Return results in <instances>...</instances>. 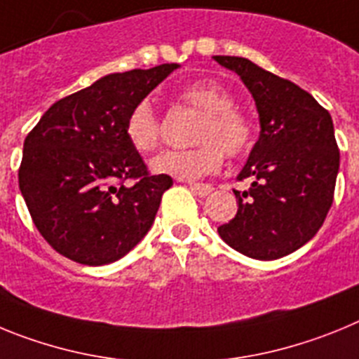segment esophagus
I'll return each instance as SVG.
<instances>
[{
    "label": "esophagus",
    "instance_id": "obj_1",
    "mask_svg": "<svg viewBox=\"0 0 359 359\" xmlns=\"http://www.w3.org/2000/svg\"><path fill=\"white\" fill-rule=\"evenodd\" d=\"M190 190L194 192V194H198L199 198H205V196H208L212 192V185H205V183H189Z\"/></svg>",
    "mask_w": 359,
    "mask_h": 359
}]
</instances>
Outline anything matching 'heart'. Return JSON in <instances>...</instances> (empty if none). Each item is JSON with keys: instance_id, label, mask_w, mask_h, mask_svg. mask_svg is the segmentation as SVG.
I'll list each match as a JSON object with an SVG mask.
<instances>
[{"instance_id": "heart-1", "label": "heart", "mask_w": 359, "mask_h": 359, "mask_svg": "<svg viewBox=\"0 0 359 359\" xmlns=\"http://www.w3.org/2000/svg\"><path fill=\"white\" fill-rule=\"evenodd\" d=\"M180 98L187 106L201 111L196 126L194 149L165 151L151 160L154 174L174 176L177 180H199L219 170L223 152L239 156L252 145V123L237 107L233 97L214 81H198L183 88ZM126 138L140 154L152 152L160 144L161 126L156 111L149 100H140L126 120Z\"/></svg>"}]
</instances>
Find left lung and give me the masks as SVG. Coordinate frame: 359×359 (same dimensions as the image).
I'll list each match as a JSON object with an SVG mask.
<instances>
[{
    "instance_id": "obj_1",
    "label": "left lung",
    "mask_w": 359,
    "mask_h": 359,
    "mask_svg": "<svg viewBox=\"0 0 359 359\" xmlns=\"http://www.w3.org/2000/svg\"><path fill=\"white\" fill-rule=\"evenodd\" d=\"M237 73L255 100L261 135L237 180H252L236 217L217 228L228 246L259 261L302 248L325 221L340 170L327 109L313 95L244 57L214 55Z\"/></svg>"
}]
</instances>
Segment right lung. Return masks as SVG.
<instances>
[{"label":"right lung","mask_w":359,"mask_h":359,"mask_svg":"<svg viewBox=\"0 0 359 359\" xmlns=\"http://www.w3.org/2000/svg\"><path fill=\"white\" fill-rule=\"evenodd\" d=\"M177 68L109 73L57 100L28 133L19 189L55 252L81 264H109L151 230L172 177L147 172L123 128L129 111ZM123 179L137 183L128 187Z\"/></svg>","instance_id":"add662e5"}]
</instances>
